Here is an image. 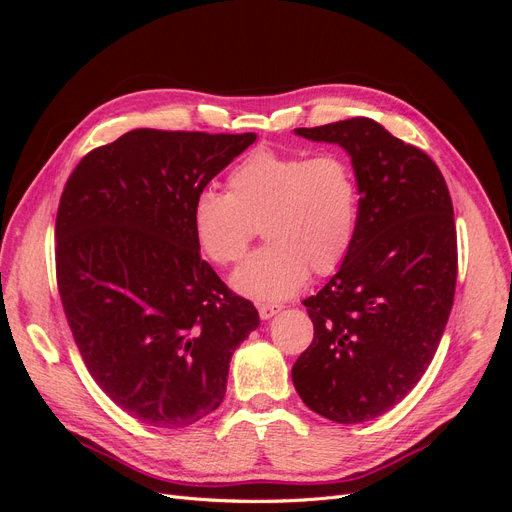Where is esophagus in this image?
Here are the masks:
<instances>
[{"label": "esophagus", "mask_w": 512, "mask_h": 512, "mask_svg": "<svg viewBox=\"0 0 512 512\" xmlns=\"http://www.w3.org/2000/svg\"><path fill=\"white\" fill-rule=\"evenodd\" d=\"M282 307H284V305H280V303H260V305H258V314H260L262 320H269V318H273L275 314H280Z\"/></svg>", "instance_id": "1"}]
</instances>
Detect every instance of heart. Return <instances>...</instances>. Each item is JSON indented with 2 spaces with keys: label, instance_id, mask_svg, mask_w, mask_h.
<instances>
[{
  "label": "heart",
  "instance_id": "obj_1",
  "mask_svg": "<svg viewBox=\"0 0 512 512\" xmlns=\"http://www.w3.org/2000/svg\"><path fill=\"white\" fill-rule=\"evenodd\" d=\"M258 226L269 245L232 275L245 297L280 301L348 256L359 226V183L339 153L258 147L230 170L228 192L200 190L192 205L196 241L213 262H239Z\"/></svg>",
  "mask_w": 512,
  "mask_h": 512
}]
</instances>
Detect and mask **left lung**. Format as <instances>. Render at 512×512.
I'll return each mask as SVG.
<instances>
[{"mask_svg": "<svg viewBox=\"0 0 512 512\" xmlns=\"http://www.w3.org/2000/svg\"><path fill=\"white\" fill-rule=\"evenodd\" d=\"M294 134L346 149L361 198L342 267L303 301L314 339L292 365V382L309 410L365 423L397 406L438 350L457 282L451 194L425 151L374 119Z\"/></svg>", "mask_w": 512, "mask_h": 512, "instance_id": "obj_1", "label": "left lung"}]
</instances>
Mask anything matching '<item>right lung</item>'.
Wrapping results in <instances>:
<instances>
[{
    "instance_id": "1",
    "label": "right lung",
    "mask_w": 512,
    "mask_h": 512,
    "mask_svg": "<svg viewBox=\"0 0 512 512\" xmlns=\"http://www.w3.org/2000/svg\"><path fill=\"white\" fill-rule=\"evenodd\" d=\"M256 141L141 128L89 151L55 222L59 297L91 378L141 423L179 429L222 404L256 307L200 258L192 205Z\"/></svg>"
}]
</instances>
